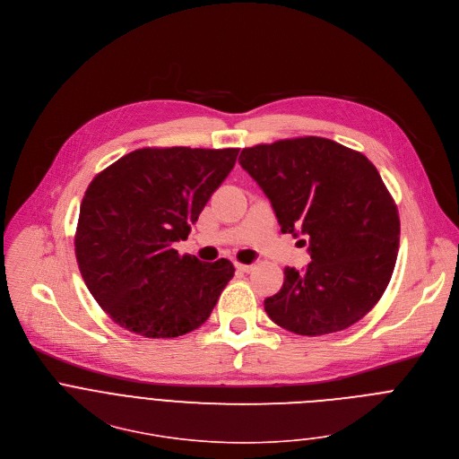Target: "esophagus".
Returning <instances> with one entry per match:
<instances>
[{
    "mask_svg": "<svg viewBox=\"0 0 459 459\" xmlns=\"http://www.w3.org/2000/svg\"><path fill=\"white\" fill-rule=\"evenodd\" d=\"M236 268L241 272H250L254 266L252 264H243V263H236Z\"/></svg>",
    "mask_w": 459,
    "mask_h": 459,
    "instance_id": "obj_1",
    "label": "esophagus"
}]
</instances>
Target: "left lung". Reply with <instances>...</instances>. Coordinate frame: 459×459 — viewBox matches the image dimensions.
<instances>
[{
  "instance_id": "1",
  "label": "left lung",
  "mask_w": 459,
  "mask_h": 459,
  "mask_svg": "<svg viewBox=\"0 0 459 459\" xmlns=\"http://www.w3.org/2000/svg\"><path fill=\"white\" fill-rule=\"evenodd\" d=\"M241 168L272 204L282 234L302 236L312 263L284 268L264 312L297 335H326L360 321L385 291L400 245L394 200L359 151L323 136L245 147Z\"/></svg>"
}]
</instances>
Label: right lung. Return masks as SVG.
<instances>
[{
    "mask_svg": "<svg viewBox=\"0 0 459 459\" xmlns=\"http://www.w3.org/2000/svg\"><path fill=\"white\" fill-rule=\"evenodd\" d=\"M239 149L143 147L88 186L75 232L81 275L122 328L171 339L200 328L234 275L229 259L180 255L175 243L232 171Z\"/></svg>",
    "mask_w": 459,
    "mask_h": 459,
    "instance_id": "1",
    "label": "right lung"
}]
</instances>
